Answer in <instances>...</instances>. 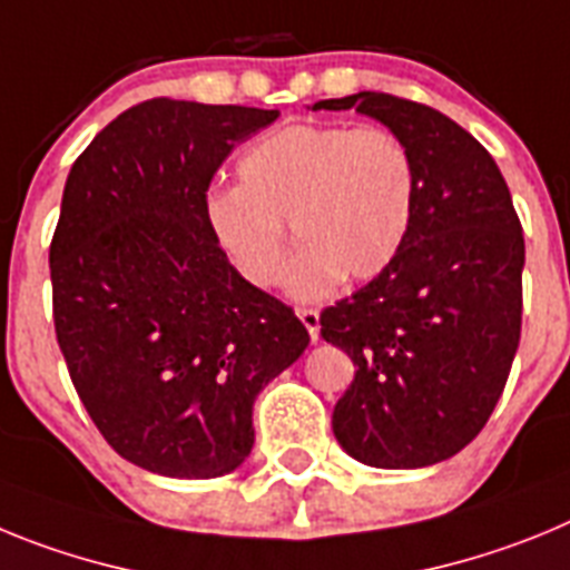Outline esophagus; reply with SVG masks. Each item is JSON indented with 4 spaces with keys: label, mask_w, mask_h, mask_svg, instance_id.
I'll list each match as a JSON object with an SVG mask.
<instances>
[{
    "label": "esophagus",
    "mask_w": 570,
    "mask_h": 570,
    "mask_svg": "<svg viewBox=\"0 0 570 570\" xmlns=\"http://www.w3.org/2000/svg\"><path fill=\"white\" fill-rule=\"evenodd\" d=\"M296 314H299L302 325L308 328L311 340H314V342L320 340V311H314V308H299V311H296Z\"/></svg>",
    "instance_id": "1"
}]
</instances>
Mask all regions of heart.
Returning a JSON list of instances; mask_svg holds the SVG:
<instances>
[{"mask_svg": "<svg viewBox=\"0 0 570 570\" xmlns=\"http://www.w3.org/2000/svg\"><path fill=\"white\" fill-rule=\"evenodd\" d=\"M242 185L210 190L205 223L236 274L271 288L291 262L296 299L367 282L405 248L416 214L414 154L394 130L302 122L271 130L239 159Z\"/></svg>", "mask_w": 570, "mask_h": 570, "instance_id": "1", "label": "heart"}]
</instances>
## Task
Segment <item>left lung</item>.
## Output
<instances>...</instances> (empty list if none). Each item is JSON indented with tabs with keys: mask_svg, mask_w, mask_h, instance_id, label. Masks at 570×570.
<instances>
[{
	"mask_svg": "<svg viewBox=\"0 0 570 570\" xmlns=\"http://www.w3.org/2000/svg\"><path fill=\"white\" fill-rule=\"evenodd\" d=\"M394 130L420 176L405 248L365 288L322 311V340L354 360L334 436L371 468L460 454L500 402L522 328L525 239L493 156L440 110L360 90L351 110Z\"/></svg>",
	"mask_w": 570,
	"mask_h": 570,
	"instance_id": "8db88e82",
	"label": "left lung"
}]
</instances>
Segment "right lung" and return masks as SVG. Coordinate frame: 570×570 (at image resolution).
Listing matches in <instances>:
<instances>
[{"instance_id": "1", "label": "right lung", "mask_w": 570, "mask_h": 570, "mask_svg": "<svg viewBox=\"0 0 570 570\" xmlns=\"http://www.w3.org/2000/svg\"><path fill=\"white\" fill-rule=\"evenodd\" d=\"M276 116L148 99L99 130L65 183L50 242L59 347L99 434L159 476L236 471L256 396L311 342L205 223L216 168Z\"/></svg>"}]
</instances>
